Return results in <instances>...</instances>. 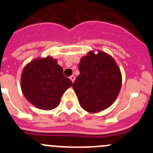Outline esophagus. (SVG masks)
<instances>
[{
	"label": "esophagus",
	"mask_w": 153,
	"mask_h": 153,
	"mask_svg": "<svg viewBox=\"0 0 153 153\" xmlns=\"http://www.w3.org/2000/svg\"><path fill=\"white\" fill-rule=\"evenodd\" d=\"M70 79H71V81H72L73 83H74V80H75V76H74V75L70 76Z\"/></svg>",
	"instance_id": "1"
}]
</instances>
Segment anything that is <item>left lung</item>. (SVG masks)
I'll return each instance as SVG.
<instances>
[{
    "label": "left lung",
    "instance_id": "1",
    "mask_svg": "<svg viewBox=\"0 0 153 153\" xmlns=\"http://www.w3.org/2000/svg\"><path fill=\"white\" fill-rule=\"evenodd\" d=\"M79 75L73 87L81 107L90 113L106 109L117 99L121 88V73L113 58L106 53L90 52L79 64Z\"/></svg>",
    "mask_w": 153,
    "mask_h": 153
}]
</instances>
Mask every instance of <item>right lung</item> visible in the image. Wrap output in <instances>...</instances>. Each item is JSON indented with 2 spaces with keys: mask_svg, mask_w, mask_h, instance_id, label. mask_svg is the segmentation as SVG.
Listing matches in <instances>:
<instances>
[{
  "mask_svg": "<svg viewBox=\"0 0 153 153\" xmlns=\"http://www.w3.org/2000/svg\"><path fill=\"white\" fill-rule=\"evenodd\" d=\"M21 84L30 102L39 109L50 110L57 107L72 81L63 76V68L56 60L48 56L33 60L24 67Z\"/></svg>",
  "mask_w": 153,
  "mask_h": 153,
  "instance_id": "add662e5",
  "label": "right lung"
}]
</instances>
